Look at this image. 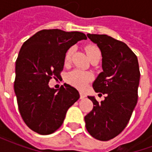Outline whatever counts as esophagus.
<instances>
[{"instance_id": "34e87169", "label": "esophagus", "mask_w": 152, "mask_h": 152, "mask_svg": "<svg viewBox=\"0 0 152 152\" xmlns=\"http://www.w3.org/2000/svg\"><path fill=\"white\" fill-rule=\"evenodd\" d=\"M80 99H85V98L86 97V94H84V93L80 92Z\"/></svg>"}]
</instances>
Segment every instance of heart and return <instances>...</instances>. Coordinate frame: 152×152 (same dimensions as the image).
<instances>
[{
    "instance_id": "heart-1",
    "label": "heart",
    "mask_w": 152,
    "mask_h": 152,
    "mask_svg": "<svg viewBox=\"0 0 152 152\" xmlns=\"http://www.w3.org/2000/svg\"><path fill=\"white\" fill-rule=\"evenodd\" d=\"M73 48H70L65 53L64 62L65 63H69L72 59V56L73 53ZM86 53L88 54L89 58H92L98 54H101V51L96 45H89L86 47ZM93 79L92 75L89 72H86L80 70H73L70 72L66 76V82L70 84L71 86L76 87L77 89H83L86 88L87 85L89 84Z\"/></svg>"
}]
</instances>
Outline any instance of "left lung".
I'll return each mask as SVG.
<instances>
[{
  "label": "left lung",
  "mask_w": 152,
  "mask_h": 152,
  "mask_svg": "<svg viewBox=\"0 0 152 152\" xmlns=\"http://www.w3.org/2000/svg\"><path fill=\"white\" fill-rule=\"evenodd\" d=\"M102 52V70L93 83L97 93L106 94L94 103L92 111L85 116L86 127L96 139L108 141L124 130L137 102L140 79L138 61L135 53L121 40L107 35L87 34Z\"/></svg>",
  "instance_id": "1"
}]
</instances>
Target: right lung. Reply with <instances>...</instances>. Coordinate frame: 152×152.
<instances>
[{
	"label": "right lung",
	"instance_id": "1",
	"mask_svg": "<svg viewBox=\"0 0 152 152\" xmlns=\"http://www.w3.org/2000/svg\"><path fill=\"white\" fill-rule=\"evenodd\" d=\"M86 39L80 31L44 29L22 45L15 63L14 88L22 118L36 133L55 132L63 124L66 111L79 99V92L72 86L64 84L57 90L48 84L53 77L61 76L70 47Z\"/></svg>",
	"mask_w": 152,
	"mask_h": 152
}]
</instances>
